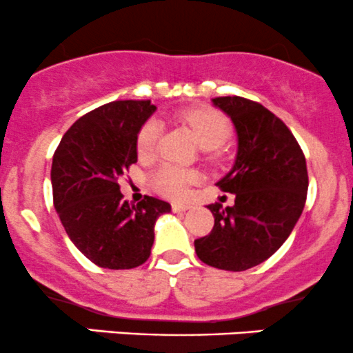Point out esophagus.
<instances>
[{"mask_svg": "<svg viewBox=\"0 0 353 353\" xmlns=\"http://www.w3.org/2000/svg\"><path fill=\"white\" fill-rule=\"evenodd\" d=\"M188 209H191V204H172V211L174 212H184L188 211Z\"/></svg>", "mask_w": 353, "mask_h": 353, "instance_id": "obj_1", "label": "esophagus"}]
</instances>
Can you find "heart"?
<instances>
[{
    "label": "heart",
    "mask_w": 353,
    "mask_h": 353,
    "mask_svg": "<svg viewBox=\"0 0 353 353\" xmlns=\"http://www.w3.org/2000/svg\"><path fill=\"white\" fill-rule=\"evenodd\" d=\"M181 119L196 135L197 142L204 149L218 150L231 135V123L223 114L214 108L197 107L189 108L181 114ZM159 137H161V125L157 120H147L139 130L137 135V152L139 156L149 159L157 152ZM199 181V172L194 169L179 168L174 164H165L157 169L152 176V185L159 194L181 199L188 194L189 185Z\"/></svg>",
    "instance_id": "b5f03b06"
}]
</instances>
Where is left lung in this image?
I'll return each instance as SVG.
<instances>
[{
	"instance_id": "1",
	"label": "left lung",
	"mask_w": 353,
	"mask_h": 353,
	"mask_svg": "<svg viewBox=\"0 0 353 353\" xmlns=\"http://www.w3.org/2000/svg\"><path fill=\"white\" fill-rule=\"evenodd\" d=\"M234 123L238 152L233 169L219 181L234 194V206L209 204L214 228L194 241L203 263L245 271L268 259L288 239L305 208L307 161L295 135L268 108L243 97H216Z\"/></svg>"
}]
</instances>
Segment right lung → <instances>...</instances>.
<instances>
[{
	"label": "right lung",
	"instance_id": "1",
	"mask_svg": "<svg viewBox=\"0 0 353 353\" xmlns=\"http://www.w3.org/2000/svg\"><path fill=\"white\" fill-rule=\"evenodd\" d=\"M156 112L150 100H117L80 117L52 162L53 204L72 243L100 268L130 270L150 256L154 224L170 204L122 199L119 179L137 162V135Z\"/></svg>",
	"mask_w": 353,
	"mask_h": 353
}]
</instances>
